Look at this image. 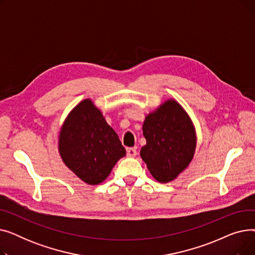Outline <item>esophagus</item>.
I'll list each match as a JSON object with an SVG mask.
<instances>
[{"instance_id":"obj_1","label":"esophagus","mask_w":255,"mask_h":255,"mask_svg":"<svg viewBox=\"0 0 255 255\" xmlns=\"http://www.w3.org/2000/svg\"><path fill=\"white\" fill-rule=\"evenodd\" d=\"M137 154V151L135 148H128L127 149V156L128 157H135Z\"/></svg>"}]
</instances>
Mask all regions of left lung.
<instances>
[{
  "label": "left lung",
  "mask_w": 255,
  "mask_h": 255,
  "mask_svg": "<svg viewBox=\"0 0 255 255\" xmlns=\"http://www.w3.org/2000/svg\"><path fill=\"white\" fill-rule=\"evenodd\" d=\"M142 133L146 143L140 157L158 182L175 180L191 162L196 146L195 129L176 100L165 101L146 116Z\"/></svg>",
  "instance_id": "1"
}]
</instances>
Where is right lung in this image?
I'll use <instances>...</instances> for the list:
<instances>
[{
	"mask_svg": "<svg viewBox=\"0 0 255 255\" xmlns=\"http://www.w3.org/2000/svg\"><path fill=\"white\" fill-rule=\"evenodd\" d=\"M63 162L87 184L98 185L111 173L126 150L91 99L69 113L59 134Z\"/></svg>",
	"mask_w": 255,
	"mask_h": 255,
	"instance_id": "right-lung-1",
	"label": "right lung"
}]
</instances>
